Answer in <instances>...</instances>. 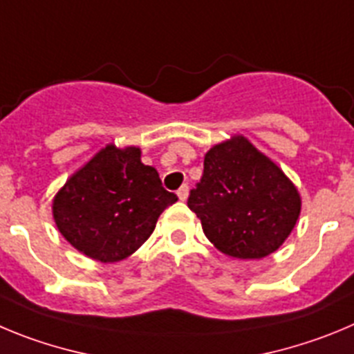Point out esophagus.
Returning a JSON list of instances; mask_svg holds the SVG:
<instances>
[{
  "label": "esophagus",
  "instance_id": "34e87169",
  "mask_svg": "<svg viewBox=\"0 0 354 354\" xmlns=\"http://www.w3.org/2000/svg\"><path fill=\"white\" fill-rule=\"evenodd\" d=\"M187 194H189V187L187 186L179 187V191H177V196H179V200H183V202L187 198Z\"/></svg>",
  "mask_w": 354,
  "mask_h": 354
}]
</instances>
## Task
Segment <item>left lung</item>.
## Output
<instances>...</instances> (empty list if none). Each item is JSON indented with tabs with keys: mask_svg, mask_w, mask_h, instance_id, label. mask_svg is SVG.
I'll return each instance as SVG.
<instances>
[{
	"mask_svg": "<svg viewBox=\"0 0 354 354\" xmlns=\"http://www.w3.org/2000/svg\"><path fill=\"white\" fill-rule=\"evenodd\" d=\"M187 207L205 236L232 258L277 251L300 216V193L284 171L242 135L214 145Z\"/></svg>",
	"mask_w": 354,
	"mask_h": 354,
	"instance_id": "1",
	"label": "left lung"
}]
</instances>
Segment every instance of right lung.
Here are the masks:
<instances>
[{"mask_svg": "<svg viewBox=\"0 0 354 354\" xmlns=\"http://www.w3.org/2000/svg\"><path fill=\"white\" fill-rule=\"evenodd\" d=\"M140 149L109 144L71 175L52 200L61 235L89 258L113 263L137 251L177 196L161 186Z\"/></svg>", "mask_w": 354, "mask_h": 354, "instance_id": "add662e5", "label": "right lung"}]
</instances>
